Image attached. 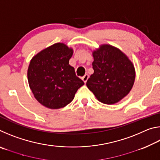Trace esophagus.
<instances>
[{
  "label": "esophagus",
  "mask_w": 160,
  "mask_h": 160,
  "mask_svg": "<svg viewBox=\"0 0 160 160\" xmlns=\"http://www.w3.org/2000/svg\"><path fill=\"white\" fill-rule=\"evenodd\" d=\"M88 78H89V75H88V74H85V75H84V76L82 78V80H83L84 82L86 83V82H87V80H88Z\"/></svg>",
  "instance_id": "34e87169"
}]
</instances>
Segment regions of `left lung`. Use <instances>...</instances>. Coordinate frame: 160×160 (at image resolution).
<instances>
[{
    "label": "left lung",
    "instance_id": "8db88e82",
    "mask_svg": "<svg viewBox=\"0 0 160 160\" xmlns=\"http://www.w3.org/2000/svg\"><path fill=\"white\" fill-rule=\"evenodd\" d=\"M92 56L94 73L87 81V87L100 102L116 104L128 95L133 86V63L122 51L110 44L100 45Z\"/></svg>",
    "mask_w": 160,
    "mask_h": 160
}]
</instances>
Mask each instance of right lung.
Masks as SVG:
<instances>
[{"mask_svg": "<svg viewBox=\"0 0 160 160\" xmlns=\"http://www.w3.org/2000/svg\"><path fill=\"white\" fill-rule=\"evenodd\" d=\"M72 53V48L56 43L31 59L28 70L29 88L35 99L48 109L66 107L84 85L75 75L74 68L69 65Z\"/></svg>", "mask_w": 160, "mask_h": 160, "instance_id": "obj_1", "label": "right lung"}]
</instances>
